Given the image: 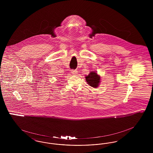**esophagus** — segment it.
I'll use <instances>...</instances> for the list:
<instances>
[{
	"label": "esophagus",
	"instance_id": "esophagus-1",
	"mask_svg": "<svg viewBox=\"0 0 153 153\" xmlns=\"http://www.w3.org/2000/svg\"><path fill=\"white\" fill-rule=\"evenodd\" d=\"M77 70H74V69H72V70H71V73H72L73 74H77Z\"/></svg>",
	"mask_w": 153,
	"mask_h": 153
}]
</instances>
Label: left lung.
<instances>
[{
	"mask_svg": "<svg viewBox=\"0 0 153 153\" xmlns=\"http://www.w3.org/2000/svg\"><path fill=\"white\" fill-rule=\"evenodd\" d=\"M85 79L88 84L92 87L97 88L100 82V77L95 72H91L85 77Z\"/></svg>",
	"mask_w": 153,
	"mask_h": 153,
	"instance_id": "1",
	"label": "left lung"
}]
</instances>
